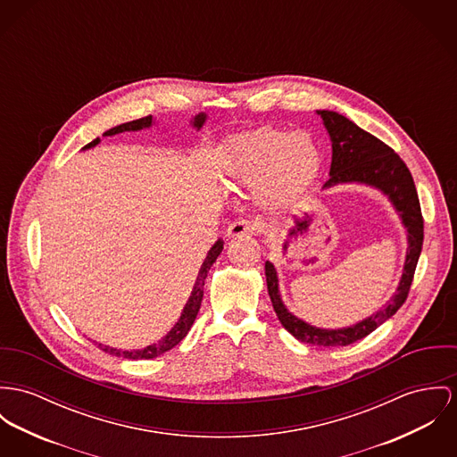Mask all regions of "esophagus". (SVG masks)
Segmentation results:
<instances>
[{
  "label": "esophagus",
  "mask_w": 457,
  "mask_h": 457,
  "mask_svg": "<svg viewBox=\"0 0 457 457\" xmlns=\"http://www.w3.org/2000/svg\"><path fill=\"white\" fill-rule=\"evenodd\" d=\"M255 233H257V224L248 220V219H237L228 228V237L229 238L244 237V235H255Z\"/></svg>",
  "instance_id": "esophagus-1"
}]
</instances>
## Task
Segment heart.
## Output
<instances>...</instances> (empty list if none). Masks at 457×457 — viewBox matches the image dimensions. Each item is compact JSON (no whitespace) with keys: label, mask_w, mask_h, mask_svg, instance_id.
I'll use <instances>...</instances> for the list:
<instances>
[{"label":"heart","mask_w":457,"mask_h":457,"mask_svg":"<svg viewBox=\"0 0 457 457\" xmlns=\"http://www.w3.org/2000/svg\"><path fill=\"white\" fill-rule=\"evenodd\" d=\"M318 167L320 153L308 134L261 129L228 141L222 174L231 186L255 187L264 207L278 209L312 184Z\"/></svg>","instance_id":"obj_1"}]
</instances>
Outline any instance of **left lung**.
Listing matches in <instances>:
<instances>
[{"label":"left lung","instance_id":"8db88e82","mask_svg":"<svg viewBox=\"0 0 457 457\" xmlns=\"http://www.w3.org/2000/svg\"><path fill=\"white\" fill-rule=\"evenodd\" d=\"M323 120V125L332 141V163L330 177L325 182V187L337 182H363L379 187L389 196L395 209L400 212L402 220L409 233V248L403 266V275L396 294L389 299L386 306L376 315L365 318L363 321L339 330L316 328L303 320L290 315L281 303L278 294V277L275 266L266 262V281L268 294L273 303V310L278 316L285 330H288L301 343L316 346H348L383 325L387 318L395 315L411 292L414 280L416 266L421 255L422 238H424V219H422L420 196L416 184L405 162L383 141L365 132L354 125L346 116L334 111H318Z\"/></svg>","mask_w":457,"mask_h":457}]
</instances>
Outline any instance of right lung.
<instances>
[{"instance_id":"right-lung-1","label":"right lung","mask_w":457,"mask_h":457,"mask_svg":"<svg viewBox=\"0 0 457 457\" xmlns=\"http://www.w3.org/2000/svg\"><path fill=\"white\" fill-rule=\"evenodd\" d=\"M205 118H207V116H205L204 112L196 114L195 120H193V127L200 129V127L204 125ZM151 121H153L151 116H144V118H139V120H134V121L118 125V127H114V129H109L107 132H104V136H114V134H121V132H127V130H141L144 127H149ZM96 144H99V139L87 144L85 147H94ZM222 245H224V244L219 240V242H215V245L212 246L207 259L204 261V264H202V268H200L198 278H196V283H195V287H193V292H191V295H189V301L186 303V308H184L182 315L179 318L176 327H174L160 343L151 345V346H147V348H144V350H136V352H121V350H114V348H109V346H104V345H99V348H101L103 352L112 354V356H123V358H130V360H151V358H156V356H160L162 353L169 352V350H172L174 346H177V345L186 337V334L189 332L191 325L195 323V318H196L198 312H200L202 299H204V285H205L207 273H209L212 264L215 262V259L219 257V253L222 252Z\"/></svg>"}]
</instances>
